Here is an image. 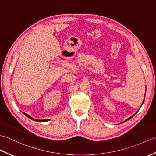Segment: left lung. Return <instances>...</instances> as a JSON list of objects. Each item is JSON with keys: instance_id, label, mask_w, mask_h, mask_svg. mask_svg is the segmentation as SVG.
Segmentation results:
<instances>
[{"instance_id": "left-lung-1", "label": "left lung", "mask_w": 156, "mask_h": 156, "mask_svg": "<svg viewBox=\"0 0 156 156\" xmlns=\"http://www.w3.org/2000/svg\"><path fill=\"white\" fill-rule=\"evenodd\" d=\"M144 101H143V103H144ZM143 103H142V105H143ZM136 113H137V112H136ZM136 113H135V114H136ZM133 115V116H132V117H129V118H128V119H126V120H125V121H123V122H125V121H128V120H129V119H131V118H132V117H133V116H134V115Z\"/></svg>"}]
</instances>
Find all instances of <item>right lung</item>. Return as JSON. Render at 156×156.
Segmentation results:
<instances>
[{
	"label": "right lung",
	"instance_id": "right-lung-1",
	"mask_svg": "<svg viewBox=\"0 0 156 156\" xmlns=\"http://www.w3.org/2000/svg\"><path fill=\"white\" fill-rule=\"evenodd\" d=\"M23 113L25 115L27 116V117H29V119H31V120H34V121H37V122H45V121H49V119H44V120H39V119H35L32 118V117H31V116H29V115L25 113V112H23Z\"/></svg>",
	"mask_w": 156,
	"mask_h": 156
}]
</instances>
